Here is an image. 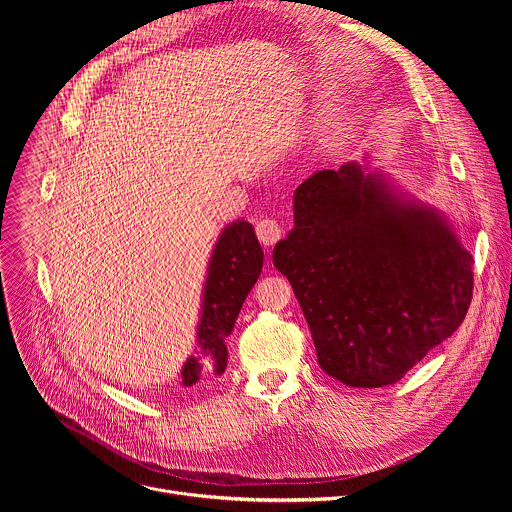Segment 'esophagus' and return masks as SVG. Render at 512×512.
<instances>
[{"instance_id": "34e87169", "label": "esophagus", "mask_w": 512, "mask_h": 512, "mask_svg": "<svg viewBox=\"0 0 512 512\" xmlns=\"http://www.w3.org/2000/svg\"><path fill=\"white\" fill-rule=\"evenodd\" d=\"M255 230H257V238L263 242L265 247H272V245H276V242H278V240H280V236H282V228H280V224H278L276 220H270V218L259 220Z\"/></svg>"}]
</instances>
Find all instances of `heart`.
Instances as JSON below:
<instances>
[{"mask_svg":"<svg viewBox=\"0 0 512 512\" xmlns=\"http://www.w3.org/2000/svg\"><path fill=\"white\" fill-rule=\"evenodd\" d=\"M215 186H218V180H215V178L209 180V188H215Z\"/></svg>","mask_w":512,"mask_h":512,"instance_id":"b5f03b06","label":"heart"}]
</instances>
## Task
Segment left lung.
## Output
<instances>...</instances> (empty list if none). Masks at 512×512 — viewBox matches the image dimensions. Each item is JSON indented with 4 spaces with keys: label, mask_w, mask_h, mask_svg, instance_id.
I'll return each mask as SVG.
<instances>
[{
    "label": "left lung",
    "mask_w": 512,
    "mask_h": 512,
    "mask_svg": "<svg viewBox=\"0 0 512 512\" xmlns=\"http://www.w3.org/2000/svg\"><path fill=\"white\" fill-rule=\"evenodd\" d=\"M292 203L294 228L272 257L332 378L394 384L463 324L471 253L436 207L371 168L369 155L315 172Z\"/></svg>",
    "instance_id": "left-lung-1"
}]
</instances>
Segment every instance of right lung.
Returning a JSON list of instances; mask_svg holds the SVG:
<instances>
[{
    "instance_id": "right-lung-1",
    "label": "right lung",
    "mask_w": 512,
    "mask_h": 512,
    "mask_svg": "<svg viewBox=\"0 0 512 512\" xmlns=\"http://www.w3.org/2000/svg\"><path fill=\"white\" fill-rule=\"evenodd\" d=\"M263 249L255 228L236 220L215 240L203 284L201 313L197 324V355L182 365V386L197 388L220 378L228 365L226 338L232 334L236 317L247 294L261 276Z\"/></svg>"
}]
</instances>
